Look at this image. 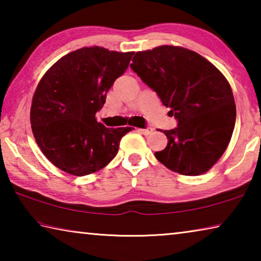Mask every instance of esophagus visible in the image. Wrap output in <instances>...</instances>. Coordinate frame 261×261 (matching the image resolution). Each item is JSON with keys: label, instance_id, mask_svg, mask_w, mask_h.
Here are the masks:
<instances>
[{"label": "esophagus", "instance_id": "1", "mask_svg": "<svg viewBox=\"0 0 261 261\" xmlns=\"http://www.w3.org/2000/svg\"><path fill=\"white\" fill-rule=\"evenodd\" d=\"M139 131H140L141 134H143V135L147 136V135H149V134H152V132H153V129H152V127H146V129H140Z\"/></svg>", "mask_w": 261, "mask_h": 261}]
</instances>
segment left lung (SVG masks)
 I'll use <instances>...</instances> for the list:
<instances>
[{
	"mask_svg": "<svg viewBox=\"0 0 261 261\" xmlns=\"http://www.w3.org/2000/svg\"><path fill=\"white\" fill-rule=\"evenodd\" d=\"M130 67L178 122L163 131L167 147L154 153L155 158L180 175L210 170L235 127L236 105L226 77L198 53L177 46L136 53Z\"/></svg>",
	"mask_w": 261,
	"mask_h": 261,
	"instance_id": "obj_1",
	"label": "left lung"
}]
</instances>
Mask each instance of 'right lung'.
I'll list each match as a JSON object with an SVG mask.
<instances>
[{"mask_svg":"<svg viewBox=\"0 0 261 261\" xmlns=\"http://www.w3.org/2000/svg\"><path fill=\"white\" fill-rule=\"evenodd\" d=\"M134 51L84 47L69 53L43 74L31 106L32 132L41 152L65 173L85 176L116 156L132 127H106L95 118Z\"/></svg>","mask_w":261,"mask_h":261,"instance_id":"add662e5","label":"right lung"}]
</instances>
